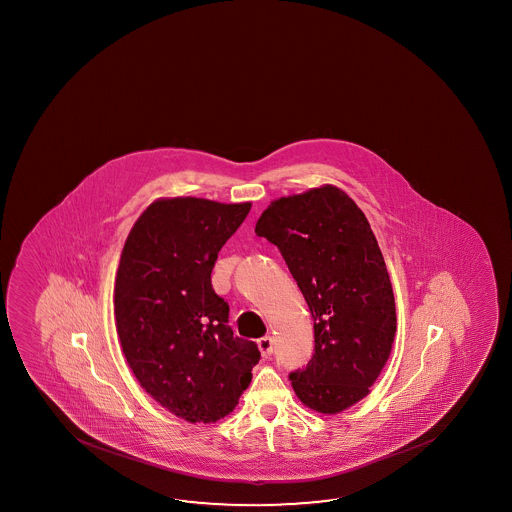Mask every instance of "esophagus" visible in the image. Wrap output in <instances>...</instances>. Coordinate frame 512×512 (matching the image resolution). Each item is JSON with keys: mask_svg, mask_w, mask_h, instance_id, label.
I'll return each mask as SVG.
<instances>
[{"mask_svg": "<svg viewBox=\"0 0 512 512\" xmlns=\"http://www.w3.org/2000/svg\"><path fill=\"white\" fill-rule=\"evenodd\" d=\"M257 344H259V350L260 353H262V357H264V359H268L269 355L273 353V339L269 336L260 337Z\"/></svg>", "mask_w": 512, "mask_h": 512, "instance_id": "1", "label": "esophagus"}]
</instances>
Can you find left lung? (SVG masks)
Instances as JSON below:
<instances>
[{"label": "left lung", "instance_id": "8db88e82", "mask_svg": "<svg viewBox=\"0 0 512 512\" xmlns=\"http://www.w3.org/2000/svg\"><path fill=\"white\" fill-rule=\"evenodd\" d=\"M255 234L275 244L314 318V353L289 375L312 411L337 414L368 396L386 366L396 309L377 239L336 185L271 202Z\"/></svg>", "mask_w": 512, "mask_h": 512}]
</instances>
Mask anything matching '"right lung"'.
Returning <instances> with one entry per match:
<instances>
[{"mask_svg": "<svg viewBox=\"0 0 512 512\" xmlns=\"http://www.w3.org/2000/svg\"><path fill=\"white\" fill-rule=\"evenodd\" d=\"M252 203L160 198L126 237L114 285L119 343L153 400L189 423L234 411L260 359L228 327L210 273Z\"/></svg>", "mask_w": 512, "mask_h": 512, "instance_id": "right-lung-1", "label": "right lung"}]
</instances>
